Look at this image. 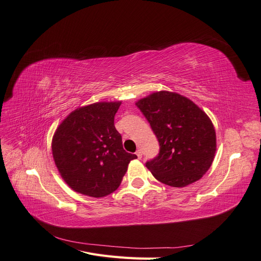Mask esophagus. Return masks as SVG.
<instances>
[{
	"label": "esophagus",
	"mask_w": 261,
	"mask_h": 261,
	"mask_svg": "<svg viewBox=\"0 0 261 261\" xmlns=\"http://www.w3.org/2000/svg\"><path fill=\"white\" fill-rule=\"evenodd\" d=\"M136 155L138 156V159H141V158H143V151H141L140 149H138L136 151Z\"/></svg>",
	"instance_id": "obj_1"
}]
</instances>
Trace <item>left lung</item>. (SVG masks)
<instances>
[{
    "label": "left lung",
    "mask_w": 261,
    "mask_h": 261,
    "mask_svg": "<svg viewBox=\"0 0 261 261\" xmlns=\"http://www.w3.org/2000/svg\"><path fill=\"white\" fill-rule=\"evenodd\" d=\"M160 144L159 155L146 163L161 183L185 187L200 179L217 150L210 117L192 100L176 92L156 91L136 102Z\"/></svg>",
    "instance_id": "1"
}]
</instances>
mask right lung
I'll return each mask as SVG.
<instances>
[{
  "mask_svg": "<svg viewBox=\"0 0 261 261\" xmlns=\"http://www.w3.org/2000/svg\"><path fill=\"white\" fill-rule=\"evenodd\" d=\"M122 101L96 102L77 108L58 126L52 154L60 175L75 191L89 197L108 196L120 186L136 154L123 149L114 116Z\"/></svg>",
  "mask_w": 261,
  "mask_h": 261,
  "instance_id": "right-lung-1",
  "label": "right lung"
}]
</instances>
